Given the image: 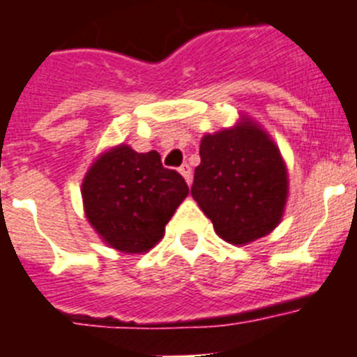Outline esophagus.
<instances>
[{
	"label": "esophagus",
	"instance_id": "obj_1",
	"mask_svg": "<svg viewBox=\"0 0 357 357\" xmlns=\"http://www.w3.org/2000/svg\"><path fill=\"white\" fill-rule=\"evenodd\" d=\"M178 172H181V175L184 176L185 182H188V184H191V178H193V175H191V168H189V164H182Z\"/></svg>",
	"mask_w": 357,
	"mask_h": 357
}]
</instances>
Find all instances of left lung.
<instances>
[{
	"label": "left lung",
	"mask_w": 357,
	"mask_h": 357,
	"mask_svg": "<svg viewBox=\"0 0 357 357\" xmlns=\"http://www.w3.org/2000/svg\"><path fill=\"white\" fill-rule=\"evenodd\" d=\"M191 195L232 245H248L270 234L284 216L288 168L266 130L243 116L234 127L200 141Z\"/></svg>",
	"instance_id": "8db88e82"
}]
</instances>
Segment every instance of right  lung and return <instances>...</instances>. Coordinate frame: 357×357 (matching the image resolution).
I'll return each instance as SVG.
<instances>
[{"mask_svg": "<svg viewBox=\"0 0 357 357\" xmlns=\"http://www.w3.org/2000/svg\"><path fill=\"white\" fill-rule=\"evenodd\" d=\"M189 195L155 150L137 153L118 144L98 155L82 181L87 222L110 248L144 254L162 239L166 223Z\"/></svg>", "mask_w": 357, "mask_h": 357, "instance_id": "right-lung-1", "label": "right lung"}]
</instances>
